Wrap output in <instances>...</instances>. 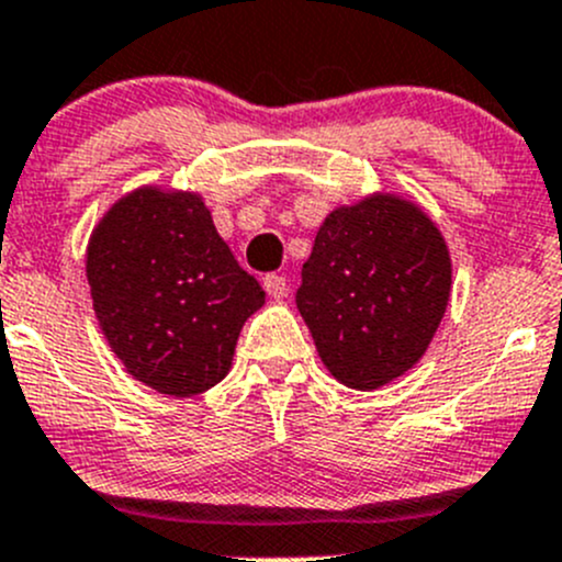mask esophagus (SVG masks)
Wrapping results in <instances>:
<instances>
[{
	"mask_svg": "<svg viewBox=\"0 0 562 562\" xmlns=\"http://www.w3.org/2000/svg\"><path fill=\"white\" fill-rule=\"evenodd\" d=\"M263 288L271 299H282L288 293V280L282 274H266Z\"/></svg>",
	"mask_w": 562,
	"mask_h": 562,
	"instance_id": "34e87169",
	"label": "esophagus"
}]
</instances>
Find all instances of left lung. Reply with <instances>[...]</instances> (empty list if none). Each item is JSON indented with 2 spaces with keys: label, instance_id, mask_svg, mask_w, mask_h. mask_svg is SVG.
Masks as SVG:
<instances>
[{
  "label": "left lung",
  "instance_id": "8db88e82",
  "mask_svg": "<svg viewBox=\"0 0 562 562\" xmlns=\"http://www.w3.org/2000/svg\"><path fill=\"white\" fill-rule=\"evenodd\" d=\"M452 257L413 199L376 191L324 218L296 307L329 374L376 391L424 358L447 313Z\"/></svg>",
  "mask_w": 562,
  "mask_h": 562
}]
</instances>
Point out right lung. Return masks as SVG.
Masks as SVG:
<instances>
[{
	"mask_svg": "<svg viewBox=\"0 0 562 562\" xmlns=\"http://www.w3.org/2000/svg\"><path fill=\"white\" fill-rule=\"evenodd\" d=\"M99 329L130 376L196 396L233 369L240 327L266 302L193 191L140 186L115 199L88 238Z\"/></svg>",
	"mask_w": 562,
	"mask_h": 562,
	"instance_id": "add662e5",
	"label": "right lung"
}]
</instances>
